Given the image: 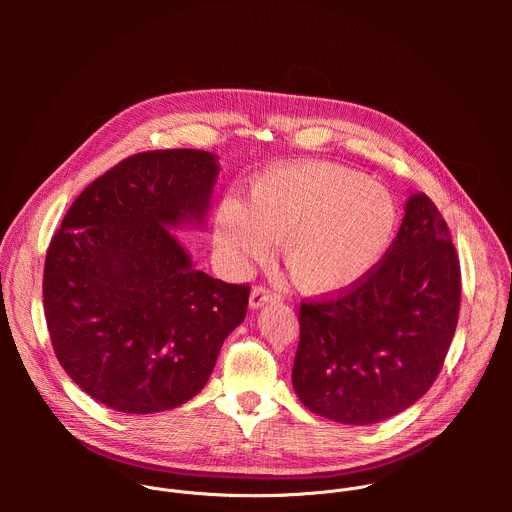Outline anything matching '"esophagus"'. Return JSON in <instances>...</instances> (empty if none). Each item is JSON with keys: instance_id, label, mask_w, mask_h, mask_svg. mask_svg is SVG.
Returning <instances> with one entry per match:
<instances>
[{"instance_id": "1", "label": "esophagus", "mask_w": 512, "mask_h": 512, "mask_svg": "<svg viewBox=\"0 0 512 512\" xmlns=\"http://www.w3.org/2000/svg\"><path fill=\"white\" fill-rule=\"evenodd\" d=\"M279 300H281V296L275 294V291H271V289H267V287H255V289L251 291L249 306H251V310H259V308H263L265 304H273V302H279Z\"/></svg>"}]
</instances>
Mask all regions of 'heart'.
I'll list each match as a JSON object with an SVG mask.
<instances>
[{"label": "heart", "mask_w": 512, "mask_h": 512, "mask_svg": "<svg viewBox=\"0 0 512 512\" xmlns=\"http://www.w3.org/2000/svg\"><path fill=\"white\" fill-rule=\"evenodd\" d=\"M397 221L385 186L342 166L310 162L261 176L247 206L225 202L214 218V237L235 271L263 261L279 241L294 283L308 294H332L375 269Z\"/></svg>", "instance_id": "b5f03b06"}]
</instances>
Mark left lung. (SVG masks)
<instances>
[{
    "label": "left lung",
    "instance_id": "obj_1",
    "mask_svg": "<svg viewBox=\"0 0 512 512\" xmlns=\"http://www.w3.org/2000/svg\"><path fill=\"white\" fill-rule=\"evenodd\" d=\"M460 263L437 206L411 192L385 259L348 294L300 308L291 383L316 415L385 421L440 373L460 312Z\"/></svg>",
    "mask_w": 512,
    "mask_h": 512
}]
</instances>
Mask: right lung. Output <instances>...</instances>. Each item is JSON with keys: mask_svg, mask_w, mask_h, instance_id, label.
Wrapping results in <instances>:
<instances>
[{"mask_svg": "<svg viewBox=\"0 0 512 512\" xmlns=\"http://www.w3.org/2000/svg\"><path fill=\"white\" fill-rule=\"evenodd\" d=\"M221 172L202 150L131 156L68 208L44 263V314L66 375L121 413L180 407L245 320L249 285L198 271L170 229H202Z\"/></svg>", "mask_w": 512, "mask_h": 512, "instance_id": "right-lung-1", "label": "right lung"}]
</instances>
